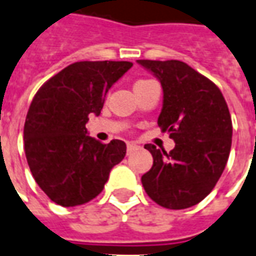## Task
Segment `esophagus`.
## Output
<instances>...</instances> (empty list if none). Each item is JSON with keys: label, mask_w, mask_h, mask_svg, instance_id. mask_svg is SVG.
<instances>
[{"label": "esophagus", "mask_w": 256, "mask_h": 256, "mask_svg": "<svg viewBox=\"0 0 256 256\" xmlns=\"http://www.w3.org/2000/svg\"><path fill=\"white\" fill-rule=\"evenodd\" d=\"M137 148V146L136 144H133V142H128V154H130L132 151H134Z\"/></svg>", "instance_id": "34e87169"}]
</instances>
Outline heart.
<instances>
[{
  "label": "heart",
  "instance_id": "obj_1",
  "mask_svg": "<svg viewBox=\"0 0 256 256\" xmlns=\"http://www.w3.org/2000/svg\"><path fill=\"white\" fill-rule=\"evenodd\" d=\"M144 82H146V80H138V82H136V84H140V83H144Z\"/></svg>",
  "mask_w": 256,
  "mask_h": 256
}]
</instances>
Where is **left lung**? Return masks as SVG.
<instances>
[{
	"mask_svg": "<svg viewBox=\"0 0 256 256\" xmlns=\"http://www.w3.org/2000/svg\"><path fill=\"white\" fill-rule=\"evenodd\" d=\"M137 62L162 84L158 126L176 142L169 152L146 144L154 165L141 183L160 206L190 208L214 190L228 164L233 134L228 104L214 82L182 60Z\"/></svg>",
	"mask_w": 256,
	"mask_h": 256,
	"instance_id": "obj_1",
	"label": "left lung"
}]
</instances>
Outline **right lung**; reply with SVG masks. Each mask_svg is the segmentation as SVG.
I'll list each match as a JSON object with an SVG mask.
<instances>
[{
    "mask_svg": "<svg viewBox=\"0 0 256 256\" xmlns=\"http://www.w3.org/2000/svg\"><path fill=\"white\" fill-rule=\"evenodd\" d=\"M133 66L128 60H82L48 78L28 106L23 141L36 183L60 206L83 205L104 190L126 144H104L87 134L90 114L100 115L104 97Z\"/></svg>",
    "mask_w": 256,
    "mask_h": 256,
    "instance_id": "add662e5",
    "label": "right lung"
}]
</instances>
